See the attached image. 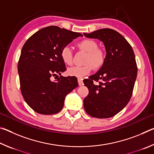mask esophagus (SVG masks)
<instances>
[{
    "label": "esophagus",
    "mask_w": 154,
    "mask_h": 154,
    "mask_svg": "<svg viewBox=\"0 0 154 154\" xmlns=\"http://www.w3.org/2000/svg\"><path fill=\"white\" fill-rule=\"evenodd\" d=\"M77 81H78V83H79V85H83V79H81V78H78L77 79Z\"/></svg>",
    "instance_id": "1"
}]
</instances>
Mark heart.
Masks as SVG:
<instances>
[{"mask_svg": "<svg viewBox=\"0 0 154 154\" xmlns=\"http://www.w3.org/2000/svg\"><path fill=\"white\" fill-rule=\"evenodd\" d=\"M77 45L81 50L88 53L85 61L87 64L84 66H76L69 68L67 70V74L69 76L82 78L92 71L93 66L96 69L102 66L105 62V54L102 49L98 48V43L94 40L84 39L78 43ZM60 57L65 64L69 66L72 65L73 54L69 46H64L62 48L60 51Z\"/></svg>", "mask_w": 154, "mask_h": 154, "instance_id": "heart-1", "label": "heart"}]
</instances>
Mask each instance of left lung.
<instances>
[{
  "label": "left lung",
  "mask_w": 154,
  "mask_h": 154,
  "mask_svg": "<svg viewBox=\"0 0 154 154\" xmlns=\"http://www.w3.org/2000/svg\"><path fill=\"white\" fill-rule=\"evenodd\" d=\"M83 35L102 41L106 53L97 72L83 80L89 90L83 100L85 111L94 118H111L126 106L132 94L137 75L133 49L121 34L109 28ZM98 80L102 82L98 85L93 83Z\"/></svg>",
  "instance_id": "8db88e82"
}]
</instances>
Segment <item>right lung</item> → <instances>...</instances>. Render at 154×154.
Listing matches in <instances>:
<instances>
[{
    "mask_svg": "<svg viewBox=\"0 0 154 154\" xmlns=\"http://www.w3.org/2000/svg\"><path fill=\"white\" fill-rule=\"evenodd\" d=\"M78 36L82 35L51 26L35 32L23 46L17 66L21 92L36 113H58L66 95L78 86L75 77L61 75L54 82L51 80L52 76L66 71L60 51Z\"/></svg>",
    "mask_w": 154,
    "mask_h": 154,
    "instance_id": "1",
    "label": "right lung"
}]
</instances>
